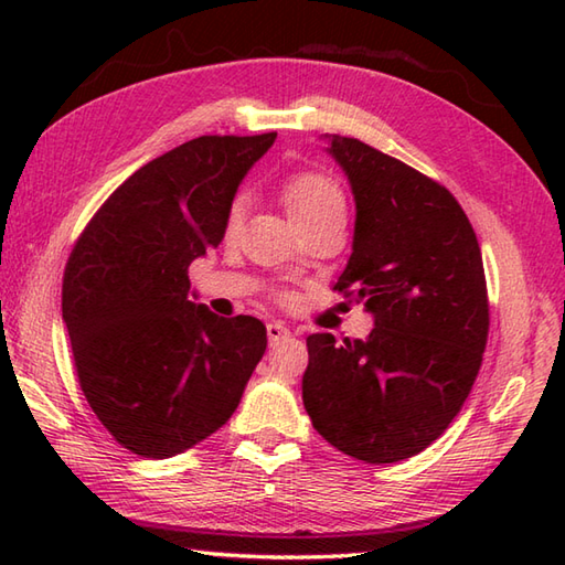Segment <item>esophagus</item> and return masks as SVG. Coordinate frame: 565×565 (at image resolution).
Returning <instances> with one entry per match:
<instances>
[{"label":"esophagus","instance_id":"34e87169","mask_svg":"<svg viewBox=\"0 0 565 565\" xmlns=\"http://www.w3.org/2000/svg\"><path fill=\"white\" fill-rule=\"evenodd\" d=\"M267 334H269V342L276 344V342H281V340L289 338L291 332H289V328L281 326V322H269V326H267Z\"/></svg>","mask_w":565,"mask_h":565}]
</instances>
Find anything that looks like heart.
Returning a JSON list of instances; mask_svg holds the SVG:
<instances>
[{"mask_svg":"<svg viewBox=\"0 0 565 565\" xmlns=\"http://www.w3.org/2000/svg\"><path fill=\"white\" fill-rule=\"evenodd\" d=\"M281 203L289 218L298 225L328 215H344L347 201L342 186L326 172H298L289 177L281 186ZM245 215V201L235 199L227 211V233H235Z\"/></svg>","mask_w":565,"mask_h":565,"instance_id":"obj_1","label":"heart"}]
</instances>
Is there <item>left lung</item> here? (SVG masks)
<instances>
[{
    "mask_svg": "<svg viewBox=\"0 0 565 565\" xmlns=\"http://www.w3.org/2000/svg\"><path fill=\"white\" fill-rule=\"evenodd\" d=\"M356 203L334 291L374 316L369 338L310 334L303 405L332 447L366 463L427 449L459 415L488 342L481 247L449 189L356 138L328 136Z\"/></svg>",
    "mask_w": 565,
    "mask_h": 565,
    "instance_id": "1",
    "label": "left lung"
}]
</instances>
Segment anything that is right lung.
Returning a JSON list of instances; mask_svg holds the SVG:
<instances>
[{
    "mask_svg": "<svg viewBox=\"0 0 565 565\" xmlns=\"http://www.w3.org/2000/svg\"><path fill=\"white\" fill-rule=\"evenodd\" d=\"M276 134L201 136L130 174L77 237L63 320L84 398L109 435L170 459L223 427L267 350L249 316L189 298V264L218 247L247 170Z\"/></svg>",
    "mask_w": 565,
    "mask_h": 565,
    "instance_id": "add662e5",
    "label": "right lung"
}]
</instances>
